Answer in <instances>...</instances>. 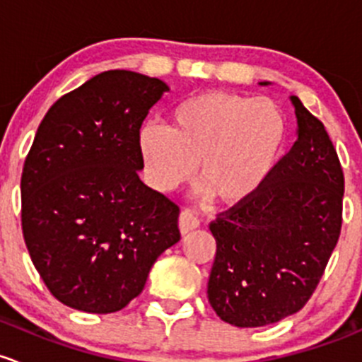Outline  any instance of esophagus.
<instances>
[{
  "label": "esophagus",
  "instance_id": "esophagus-1",
  "mask_svg": "<svg viewBox=\"0 0 362 362\" xmlns=\"http://www.w3.org/2000/svg\"><path fill=\"white\" fill-rule=\"evenodd\" d=\"M200 221L199 218H197L195 214H193L192 211H181L180 214V230L182 235H186V233H189L192 230L199 228Z\"/></svg>",
  "mask_w": 362,
  "mask_h": 362
}]
</instances>
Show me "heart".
I'll list each match as a JSON object with an SVG mask.
<instances>
[{
	"label": "heart",
	"mask_w": 362,
	"mask_h": 362,
	"mask_svg": "<svg viewBox=\"0 0 362 362\" xmlns=\"http://www.w3.org/2000/svg\"><path fill=\"white\" fill-rule=\"evenodd\" d=\"M288 139L281 107L270 99L202 92L173 107L169 125L148 124L139 148L151 185L173 192L199 182L221 204L251 199L270 177Z\"/></svg>",
	"instance_id": "1"
}]
</instances>
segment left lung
<instances>
[{
	"mask_svg": "<svg viewBox=\"0 0 362 362\" xmlns=\"http://www.w3.org/2000/svg\"><path fill=\"white\" fill-rule=\"evenodd\" d=\"M291 103L298 139L289 153L251 199L209 225L216 238L209 303L238 327L301 310L340 237L345 181L337 150L322 122L296 95Z\"/></svg>",
	"mask_w": 362,
	"mask_h": 362,
	"instance_id": "8db88e82",
	"label": "left lung"
}]
</instances>
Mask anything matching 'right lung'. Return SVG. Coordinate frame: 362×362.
<instances>
[{
	"label": "right lung",
	"instance_id": "right-lung-1",
	"mask_svg": "<svg viewBox=\"0 0 362 362\" xmlns=\"http://www.w3.org/2000/svg\"><path fill=\"white\" fill-rule=\"evenodd\" d=\"M169 90L113 69L45 115L21 180L22 233L61 303L111 314L139 296L160 255L181 238L180 207L139 180V130Z\"/></svg>",
	"mask_w": 362,
	"mask_h": 362
}]
</instances>
